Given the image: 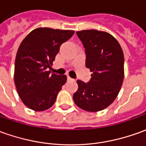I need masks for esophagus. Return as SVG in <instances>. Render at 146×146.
<instances>
[{
	"label": "esophagus",
	"mask_w": 146,
	"mask_h": 146,
	"mask_svg": "<svg viewBox=\"0 0 146 146\" xmlns=\"http://www.w3.org/2000/svg\"><path fill=\"white\" fill-rule=\"evenodd\" d=\"M67 80H68V81H73V78H71V77H69V76H68V77H67Z\"/></svg>",
	"instance_id": "obj_1"
}]
</instances>
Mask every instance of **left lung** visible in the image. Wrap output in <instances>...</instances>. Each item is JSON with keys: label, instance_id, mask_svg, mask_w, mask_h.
Returning <instances> with one entry per match:
<instances>
[{"label": "left lung", "instance_id": "left-lung-1", "mask_svg": "<svg viewBox=\"0 0 146 146\" xmlns=\"http://www.w3.org/2000/svg\"><path fill=\"white\" fill-rule=\"evenodd\" d=\"M86 48V65L91 79L88 83L77 80L73 94L77 106L88 112H98L110 106L117 97L124 79V54L113 36L95 29L77 31Z\"/></svg>", "mask_w": 146, "mask_h": 146}]
</instances>
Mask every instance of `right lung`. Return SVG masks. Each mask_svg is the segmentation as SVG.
<instances>
[{
  "label": "right lung",
  "mask_w": 146,
  "mask_h": 146,
  "mask_svg": "<svg viewBox=\"0 0 146 146\" xmlns=\"http://www.w3.org/2000/svg\"><path fill=\"white\" fill-rule=\"evenodd\" d=\"M73 30L37 28L21 41L16 55L14 82L24 104L33 110L44 111L52 107L65 75L48 71L60 46L73 35Z\"/></svg>",
  "instance_id": "add662e5"
}]
</instances>
